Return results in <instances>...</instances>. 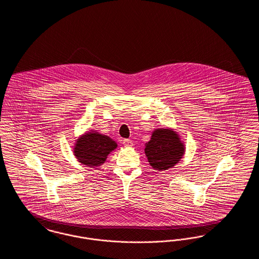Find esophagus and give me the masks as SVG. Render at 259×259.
<instances>
[{"label":"esophagus","mask_w":259,"mask_h":259,"mask_svg":"<svg viewBox=\"0 0 259 259\" xmlns=\"http://www.w3.org/2000/svg\"><path fill=\"white\" fill-rule=\"evenodd\" d=\"M123 145L125 147H132V146H133V143H132L131 140L125 139V140H123Z\"/></svg>","instance_id":"esophagus-1"}]
</instances>
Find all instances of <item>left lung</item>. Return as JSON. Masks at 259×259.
<instances>
[{"label": "left lung", "instance_id": "left-lung-1", "mask_svg": "<svg viewBox=\"0 0 259 259\" xmlns=\"http://www.w3.org/2000/svg\"><path fill=\"white\" fill-rule=\"evenodd\" d=\"M145 152L154 170L165 171L182 159L185 146L172 129H155L146 144Z\"/></svg>", "mask_w": 259, "mask_h": 259}]
</instances>
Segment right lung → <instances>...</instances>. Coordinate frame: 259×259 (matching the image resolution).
Instances as JSON below:
<instances>
[{"mask_svg":"<svg viewBox=\"0 0 259 259\" xmlns=\"http://www.w3.org/2000/svg\"><path fill=\"white\" fill-rule=\"evenodd\" d=\"M116 147V143L109 136L89 132L76 141L74 153L80 163L95 168L103 164Z\"/></svg>","mask_w":259,"mask_h":259,"instance_id":"right-lung-1","label":"right lung"}]
</instances>
